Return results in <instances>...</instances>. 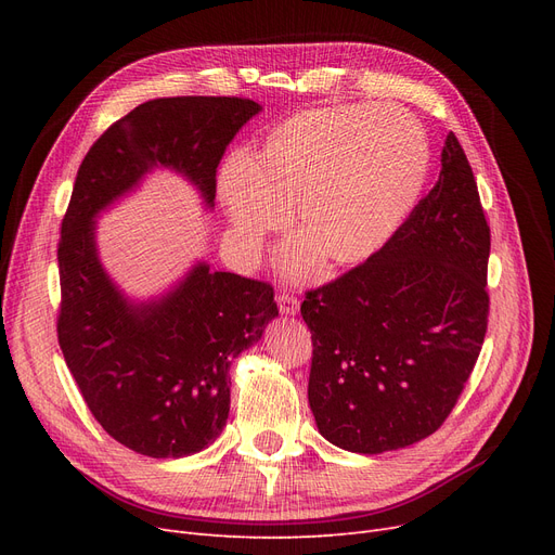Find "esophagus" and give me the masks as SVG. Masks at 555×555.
Returning <instances> with one entry per match:
<instances>
[{
	"label": "esophagus",
	"instance_id": "obj_1",
	"mask_svg": "<svg viewBox=\"0 0 555 555\" xmlns=\"http://www.w3.org/2000/svg\"><path fill=\"white\" fill-rule=\"evenodd\" d=\"M276 304H279L281 314H285V317H295L299 312V301L293 295H279Z\"/></svg>",
	"mask_w": 555,
	"mask_h": 555
}]
</instances>
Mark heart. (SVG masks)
I'll return each instance as SVG.
<instances>
[{"label": "heart", "mask_w": 555, "mask_h": 555, "mask_svg": "<svg viewBox=\"0 0 555 555\" xmlns=\"http://www.w3.org/2000/svg\"><path fill=\"white\" fill-rule=\"evenodd\" d=\"M427 168V134L410 112L351 103L299 112L251 159L231 155L216 191L243 260L293 207L301 241L285 245L281 268L308 279L317 254L328 268H351L380 249L412 211Z\"/></svg>", "instance_id": "obj_1"}]
</instances>
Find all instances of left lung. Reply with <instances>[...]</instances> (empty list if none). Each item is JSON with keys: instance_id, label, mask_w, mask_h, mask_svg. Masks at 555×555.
Masks as SVG:
<instances>
[{"instance_id": "8db88e82", "label": "left lung", "mask_w": 555, "mask_h": 555, "mask_svg": "<svg viewBox=\"0 0 555 555\" xmlns=\"http://www.w3.org/2000/svg\"><path fill=\"white\" fill-rule=\"evenodd\" d=\"M488 254L475 175L450 132L439 182L385 247L301 304L308 402L326 441L380 454L443 425L486 337Z\"/></svg>"}]
</instances>
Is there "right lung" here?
Masks as SVG:
<instances>
[{
    "mask_svg": "<svg viewBox=\"0 0 555 555\" xmlns=\"http://www.w3.org/2000/svg\"><path fill=\"white\" fill-rule=\"evenodd\" d=\"M262 107L236 96L141 103L85 155L57 245V341L101 427L121 446L180 459L209 448L229 416V366L279 317L270 283L195 266L164 295L134 301L105 272L96 218L145 175H182L214 209L216 170Z\"/></svg>",
    "mask_w": 555,
    "mask_h": 555,
    "instance_id": "add662e5",
    "label": "right lung"
}]
</instances>
